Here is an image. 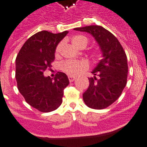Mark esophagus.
Instances as JSON below:
<instances>
[{"label": "esophagus", "instance_id": "obj_1", "mask_svg": "<svg viewBox=\"0 0 147 147\" xmlns=\"http://www.w3.org/2000/svg\"><path fill=\"white\" fill-rule=\"evenodd\" d=\"M68 80H69V81L71 82H74L76 80V77L73 76H68Z\"/></svg>", "mask_w": 147, "mask_h": 147}]
</instances>
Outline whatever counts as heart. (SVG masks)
Masks as SVG:
<instances>
[{
    "instance_id": "1",
    "label": "heart",
    "mask_w": 147,
    "mask_h": 147,
    "mask_svg": "<svg viewBox=\"0 0 147 147\" xmlns=\"http://www.w3.org/2000/svg\"><path fill=\"white\" fill-rule=\"evenodd\" d=\"M72 44L75 47L83 49L87 47L88 40L83 35H76L71 40ZM62 48V43H59L56 49V54H58ZM88 68V65L83 61H66L62 63L61 69L70 76H76Z\"/></svg>"
}]
</instances>
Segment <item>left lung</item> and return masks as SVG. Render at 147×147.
I'll use <instances>...</instances> for the list:
<instances>
[{
    "label": "left lung",
    "mask_w": 147,
    "mask_h": 147,
    "mask_svg": "<svg viewBox=\"0 0 147 147\" xmlns=\"http://www.w3.org/2000/svg\"><path fill=\"white\" fill-rule=\"evenodd\" d=\"M87 32L94 37L102 54L88 78L89 87L83 93V100L90 108L101 110L109 107L121 94L127 85V58L118 39L100 26H88L74 28Z\"/></svg>",
    "instance_id": "8db88e82"
}]
</instances>
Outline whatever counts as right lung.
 <instances>
[{
	"instance_id": "right-lung-1",
	"label": "right lung",
	"mask_w": 147,
	"mask_h": 147,
	"mask_svg": "<svg viewBox=\"0 0 147 147\" xmlns=\"http://www.w3.org/2000/svg\"><path fill=\"white\" fill-rule=\"evenodd\" d=\"M67 33L37 32L26 41L17 56L15 77L18 90L28 105L42 113L60 106L64 89L69 84L65 73L57 72L54 80L43 75L51 67L57 46Z\"/></svg>"
}]
</instances>
